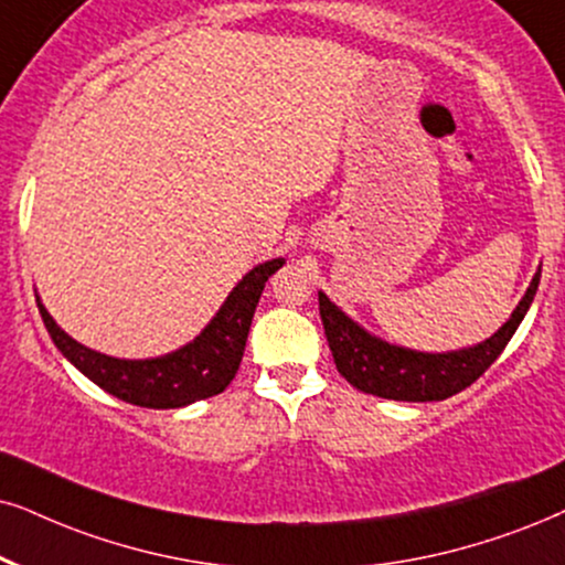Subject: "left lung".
Returning a JSON list of instances; mask_svg holds the SVG:
<instances>
[{
	"mask_svg": "<svg viewBox=\"0 0 565 565\" xmlns=\"http://www.w3.org/2000/svg\"><path fill=\"white\" fill-rule=\"evenodd\" d=\"M540 274L542 266L534 274L526 295L519 299L516 310L490 339L475 347L454 349V352H419V349L391 344L362 328L323 291H318L320 320H323L335 370L356 391L394 398V402H443L459 394L501 356L537 295Z\"/></svg>",
	"mask_w": 565,
	"mask_h": 565,
	"instance_id": "left-lung-1",
	"label": "left lung"
}]
</instances>
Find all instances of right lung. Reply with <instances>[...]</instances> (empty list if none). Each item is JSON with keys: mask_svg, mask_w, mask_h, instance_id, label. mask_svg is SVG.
Listing matches in <instances>:
<instances>
[{"mask_svg": "<svg viewBox=\"0 0 565 565\" xmlns=\"http://www.w3.org/2000/svg\"><path fill=\"white\" fill-rule=\"evenodd\" d=\"M284 263H287L284 258H274L247 270L195 339L174 352L146 356V360H122L85 347L56 326L39 291H35V305L54 347L98 388L146 409H180L200 398L221 394L237 375L263 287Z\"/></svg>", "mask_w": 565, "mask_h": 565, "instance_id": "add662e5", "label": "right lung"}]
</instances>
